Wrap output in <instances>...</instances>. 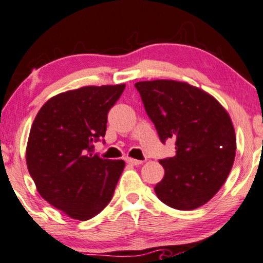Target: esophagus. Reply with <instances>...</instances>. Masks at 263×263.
Instances as JSON below:
<instances>
[{
  "mask_svg": "<svg viewBox=\"0 0 263 263\" xmlns=\"http://www.w3.org/2000/svg\"><path fill=\"white\" fill-rule=\"evenodd\" d=\"M126 162L131 165H141L143 161H138V159H134V158H126Z\"/></svg>",
  "mask_w": 263,
  "mask_h": 263,
  "instance_id": "esophagus-1",
  "label": "esophagus"
}]
</instances>
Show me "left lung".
I'll return each instance as SVG.
<instances>
[{"mask_svg": "<svg viewBox=\"0 0 263 263\" xmlns=\"http://www.w3.org/2000/svg\"><path fill=\"white\" fill-rule=\"evenodd\" d=\"M135 86L161 141H176V156L159 161L164 177L155 186L157 197L174 209H197L219 192L234 164L236 136L228 111L184 81H138Z\"/></svg>", "mask_w": 263, "mask_h": 263, "instance_id": "obj_1", "label": "left lung"}]
</instances>
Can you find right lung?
Segmentation results:
<instances>
[{"instance_id": "1", "label": "right lung", "mask_w": 263, "mask_h": 263, "mask_svg": "<svg viewBox=\"0 0 263 263\" xmlns=\"http://www.w3.org/2000/svg\"><path fill=\"white\" fill-rule=\"evenodd\" d=\"M125 86H84L58 93L32 123L28 172L41 197L69 218L91 219L112 199L125 162L95 155L93 142L105 137L107 114Z\"/></svg>"}]
</instances>
